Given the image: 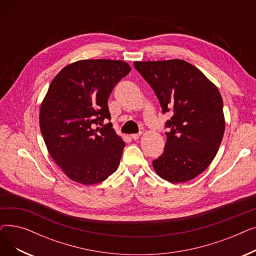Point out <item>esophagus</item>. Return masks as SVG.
<instances>
[{
	"mask_svg": "<svg viewBox=\"0 0 256 256\" xmlns=\"http://www.w3.org/2000/svg\"><path fill=\"white\" fill-rule=\"evenodd\" d=\"M142 135V132H138V134H132V135H130V138L134 139V140H137L140 138V136Z\"/></svg>",
	"mask_w": 256,
	"mask_h": 256,
	"instance_id": "obj_1",
	"label": "esophagus"
}]
</instances>
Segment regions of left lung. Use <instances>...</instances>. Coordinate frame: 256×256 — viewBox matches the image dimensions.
<instances>
[{
	"mask_svg": "<svg viewBox=\"0 0 256 256\" xmlns=\"http://www.w3.org/2000/svg\"><path fill=\"white\" fill-rule=\"evenodd\" d=\"M134 66L154 89L163 113L172 114L165 124V150L152 162L156 174L173 184L195 178L216 156L224 135L218 88L184 60L136 61Z\"/></svg>",
	"mask_w": 256,
	"mask_h": 256,
	"instance_id": "left-lung-1",
	"label": "left lung"
}]
</instances>
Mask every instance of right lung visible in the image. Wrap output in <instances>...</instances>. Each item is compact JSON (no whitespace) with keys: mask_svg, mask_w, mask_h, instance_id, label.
<instances>
[{"mask_svg":"<svg viewBox=\"0 0 256 256\" xmlns=\"http://www.w3.org/2000/svg\"><path fill=\"white\" fill-rule=\"evenodd\" d=\"M130 72L124 61L80 60L52 80L40 108V130L48 154L70 180L90 186L117 170L126 143L111 122L97 126L111 120L108 98Z\"/></svg>","mask_w":256,"mask_h":256,"instance_id":"add662e5","label":"right lung"}]
</instances>
